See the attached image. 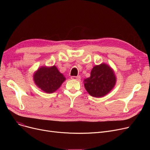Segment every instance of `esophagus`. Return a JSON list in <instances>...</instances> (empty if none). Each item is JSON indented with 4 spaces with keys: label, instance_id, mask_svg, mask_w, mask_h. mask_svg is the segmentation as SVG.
I'll list each match as a JSON object with an SVG mask.
<instances>
[{
    "label": "esophagus",
    "instance_id": "obj_1",
    "mask_svg": "<svg viewBox=\"0 0 150 150\" xmlns=\"http://www.w3.org/2000/svg\"><path fill=\"white\" fill-rule=\"evenodd\" d=\"M71 79L79 81L81 79V77H80V76H71Z\"/></svg>",
    "mask_w": 150,
    "mask_h": 150
}]
</instances>
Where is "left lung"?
<instances>
[{"mask_svg": "<svg viewBox=\"0 0 150 150\" xmlns=\"http://www.w3.org/2000/svg\"><path fill=\"white\" fill-rule=\"evenodd\" d=\"M116 77L112 69L105 64L94 66L91 76L84 80L86 90L91 96L103 97L115 84Z\"/></svg>", "mask_w": 150, "mask_h": 150, "instance_id": "1", "label": "left lung"}]
</instances>
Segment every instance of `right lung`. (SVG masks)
<instances>
[{"label": "right lung", "mask_w": 150, "mask_h": 150, "mask_svg": "<svg viewBox=\"0 0 150 150\" xmlns=\"http://www.w3.org/2000/svg\"><path fill=\"white\" fill-rule=\"evenodd\" d=\"M33 78L38 88L49 93L56 91L66 80L54 66L39 68L34 74Z\"/></svg>", "instance_id": "1"}]
</instances>
